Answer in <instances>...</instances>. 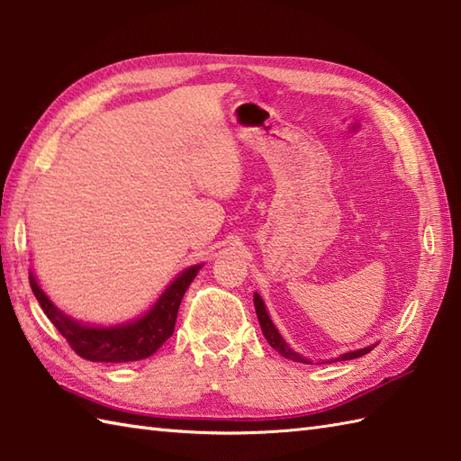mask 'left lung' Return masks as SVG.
I'll return each instance as SVG.
<instances>
[{
  "instance_id": "left-lung-1",
  "label": "left lung",
  "mask_w": 461,
  "mask_h": 461,
  "mask_svg": "<svg viewBox=\"0 0 461 461\" xmlns=\"http://www.w3.org/2000/svg\"><path fill=\"white\" fill-rule=\"evenodd\" d=\"M253 303H256V312H258V319H259V325H261V330H263V335H266V339H267V342L269 345L276 348L279 355H283L285 358H289V360H297V362H307L305 358L303 357H299L297 352H293L287 345H285V340L281 339V335L277 332V329L273 327V322H271V319H269V315H267V311H266V305H263V301H261V297L258 295H253ZM372 350V347H366V348H360V350H355V352H345V355L340 357V360H350V358H358V357H362V355H366V352H370Z\"/></svg>"
}]
</instances>
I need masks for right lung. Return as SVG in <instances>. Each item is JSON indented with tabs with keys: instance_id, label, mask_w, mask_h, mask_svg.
<instances>
[{
	"instance_id": "add662e5",
	"label": "right lung",
	"mask_w": 461,
	"mask_h": 461,
	"mask_svg": "<svg viewBox=\"0 0 461 461\" xmlns=\"http://www.w3.org/2000/svg\"><path fill=\"white\" fill-rule=\"evenodd\" d=\"M200 267L202 266H194L185 269L178 279H174L172 285L162 293V297L142 319L109 329L85 327L63 315L39 289L33 273L29 276V285L49 321L81 358L93 362H131L149 358L172 337L184 293L190 287Z\"/></svg>"
}]
</instances>
